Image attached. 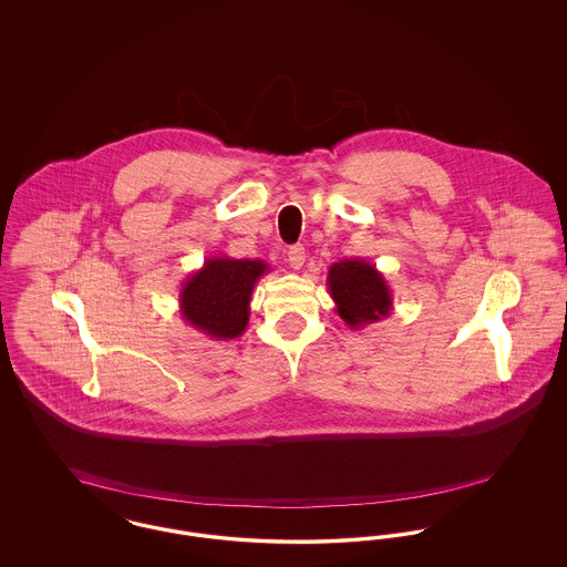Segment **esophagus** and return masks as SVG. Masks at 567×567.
Masks as SVG:
<instances>
[{
	"label": "esophagus",
	"instance_id": "34e87169",
	"mask_svg": "<svg viewBox=\"0 0 567 567\" xmlns=\"http://www.w3.org/2000/svg\"><path fill=\"white\" fill-rule=\"evenodd\" d=\"M287 261H289V266H291L293 270H301L303 264H306V248H303L301 244L291 246V248L287 250Z\"/></svg>",
	"mask_w": 567,
	"mask_h": 567
}]
</instances>
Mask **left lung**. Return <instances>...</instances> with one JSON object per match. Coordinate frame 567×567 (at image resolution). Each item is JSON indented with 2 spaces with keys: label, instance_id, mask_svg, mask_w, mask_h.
Returning a JSON list of instances; mask_svg holds the SVG:
<instances>
[{
  "label": "left lung",
  "instance_id": "obj_1",
  "mask_svg": "<svg viewBox=\"0 0 567 567\" xmlns=\"http://www.w3.org/2000/svg\"><path fill=\"white\" fill-rule=\"evenodd\" d=\"M327 289L336 301V312L351 329L378 323L393 310L391 287L365 259L336 261L327 271Z\"/></svg>",
  "mask_w": 567,
  "mask_h": 567
}]
</instances>
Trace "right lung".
I'll use <instances>...</instances> for the list:
<instances>
[{"label": "right lung", "mask_w": 567, "mask_h": 567, "mask_svg": "<svg viewBox=\"0 0 567 567\" xmlns=\"http://www.w3.org/2000/svg\"><path fill=\"white\" fill-rule=\"evenodd\" d=\"M270 271L261 259L210 257L181 289V315L213 340L243 336L250 319V297L257 280Z\"/></svg>", "instance_id": "add662e5"}]
</instances>
